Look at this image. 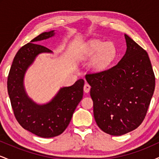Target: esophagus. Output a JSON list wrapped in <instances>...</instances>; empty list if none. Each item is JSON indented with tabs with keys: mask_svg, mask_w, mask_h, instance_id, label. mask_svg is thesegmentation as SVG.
I'll return each mask as SVG.
<instances>
[{
	"mask_svg": "<svg viewBox=\"0 0 159 159\" xmlns=\"http://www.w3.org/2000/svg\"><path fill=\"white\" fill-rule=\"evenodd\" d=\"M90 88H91L90 86L87 83H86L85 84H84V91L86 93H87L90 92Z\"/></svg>",
	"mask_w": 159,
	"mask_h": 159,
	"instance_id": "obj_1",
	"label": "esophagus"
}]
</instances>
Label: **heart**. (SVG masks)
I'll use <instances>...</instances> for the list:
<instances>
[{"label":"heart","mask_w":159,"mask_h":159,"mask_svg":"<svg viewBox=\"0 0 159 159\" xmlns=\"http://www.w3.org/2000/svg\"><path fill=\"white\" fill-rule=\"evenodd\" d=\"M84 54L87 57H93L92 66L96 70H102L112 63L117 54L116 46L111 43L95 40L86 46Z\"/></svg>","instance_id":"b5f03b06"}]
</instances>
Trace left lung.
<instances>
[{
    "label": "left lung",
    "mask_w": 159,
    "mask_h": 159,
    "mask_svg": "<svg viewBox=\"0 0 159 159\" xmlns=\"http://www.w3.org/2000/svg\"><path fill=\"white\" fill-rule=\"evenodd\" d=\"M126 52L114 66L87 74L98 126L120 136L143 121L155 90L156 78L147 52L125 34Z\"/></svg>",
    "instance_id": "8db88e82"
}]
</instances>
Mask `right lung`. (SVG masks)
Masks as SVG:
<instances>
[{"mask_svg": "<svg viewBox=\"0 0 159 159\" xmlns=\"http://www.w3.org/2000/svg\"><path fill=\"white\" fill-rule=\"evenodd\" d=\"M54 30L44 32L21 47L16 54L7 78V90L16 119L24 129L41 138H53L65 131L76 107L83 97L84 81L61 88L49 102L38 105L28 97L24 87V77L38 54L52 53L39 41L54 35Z\"/></svg>", "mask_w": 159, "mask_h": 159, "instance_id": "1", "label": "right lung"}]
</instances>
